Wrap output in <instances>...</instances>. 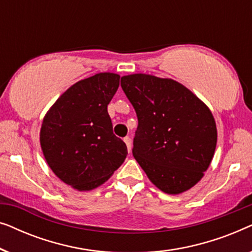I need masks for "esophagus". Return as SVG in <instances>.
I'll return each instance as SVG.
<instances>
[{"mask_svg":"<svg viewBox=\"0 0 252 252\" xmlns=\"http://www.w3.org/2000/svg\"><path fill=\"white\" fill-rule=\"evenodd\" d=\"M124 141H125L127 149H128V153H132V140H130V137L129 136L124 137Z\"/></svg>","mask_w":252,"mask_h":252,"instance_id":"1","label":"esophagus"}]
</instances>
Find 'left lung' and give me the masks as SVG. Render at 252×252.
<instances>
[{
    "mask_svg": "<svg viewBox=\"0 0 252 252\" xmlns=\"http://www.w3.org/2000/svg\"><path fill=\"white\" fill-rule=\"evenodd\" d=\"M122 88L139 120L134 158L161 191L177 195L190 189L215 155L217 127L211 111L172 79L125 75Z\"/></svg>",
    "mask_w": 252,
    "mask_h": 252,
    "instance_id": "8db88e82",
    "label": "left lung"
}]
</instances>
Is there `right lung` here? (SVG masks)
<instances>
[{
	"label": "right lung",
	"instance_id": "right-lung-1",
	"mask_svg": "<svg viewBox=\"0 0 252 252\" xmlns=\"http://www.w3.org/2000/svg\"><path fill=\"white\" fill-rule=\"evenodd\" d=\"M119 79L104 72L78 81L43 118L40 143L48 165L80 191L104 184L127 156L126 144L113 134L108 113Z\"/></svg>",
	"mask_w": 252,
	"mask_h": 252
}]
</instances>
